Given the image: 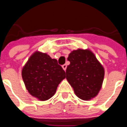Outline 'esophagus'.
Wrapping results in <instances>:
<instances>
[{
	"mask_svg": "<svg viewBox=\"0 0 127 127\" xmlns=\"http://www.w3.org/2000/svg\"><path fill=\"white\" fill-rule=\"evenodd\" d=\"M62 68H63V69H64V70L65 71L66 69H67V65H65V64L63 65H62Z\"/></svg>",
	"mask_w": 127,
	"mask_h": 127,
	"instance_id": "esophagus-1",
	"label": "esophagus"
}]
</instances>
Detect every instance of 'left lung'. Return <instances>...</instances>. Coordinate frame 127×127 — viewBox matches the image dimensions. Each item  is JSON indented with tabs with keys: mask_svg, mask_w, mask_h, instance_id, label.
Instances as JSON below:
<instances>
[{
	"mask_svg": "<svg viewBox=\"0 0 127 127\" xmlns=\"http://www.w3.org/2000/svg\"><path fill=\"white\" fill-rule=\"evenodd\" d=\"M70 64L66 69V79L77 97L90 100L98 95L102 85L104 69L90 50H73L67 58Z\"/></svg>",
	"mask_w": 127,
	"mask_h": 127,
	"instance_id": "1",
	"label": "left lung"
}]
</instances>
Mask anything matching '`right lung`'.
<instances>
[{
  "instance_id": "1",
  "label": "right lung",
  "mask_w": 127,
  "mask_h": 127,
  "mask_svg": "<svg viewBox=\"0 0 127 127\" xmlns=\"http://www.w3.org/2000/svg\"><path fill=\"white\" fill-rule=\"evenodd\" d=\"M22 76L29 94L45 101L55 95L58 85L65 78V72L56 59L37 51L23 66Z\"/></svg>"
}]
</instances>
